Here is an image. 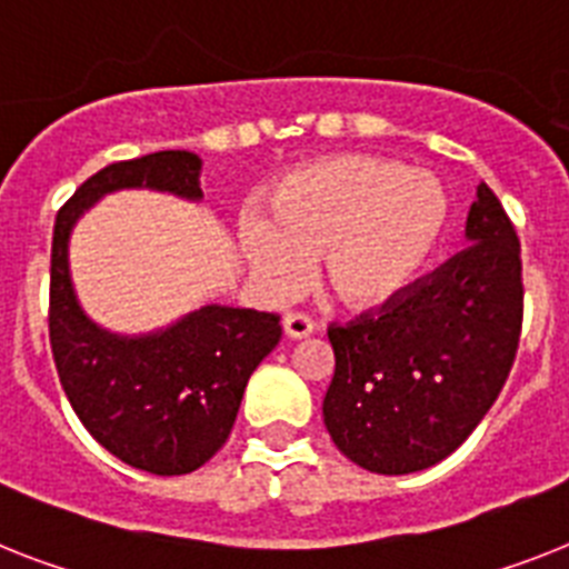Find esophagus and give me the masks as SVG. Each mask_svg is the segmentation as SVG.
<instances>
[{
  "label": "esophagus",
  "instance_id": "34e87169",
  "mask_svg": "<svg viewBox=\"0 0 569 569\" xmlns=\"http://www.w3.org/2000/svg\"><path fill=\"white\" fill-rule=\"evenodd\" d=\"M283 329L289 338H307L315 332V321L303 312H289L283 318Z\"/></svg>",
  "mask_w": 569,
  "mask_h": 569
}]
</instances>
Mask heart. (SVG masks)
I'll return each instance as SVG.
<instances>
[{
	"label": "heart",
	"mask_w": 569,
	"mask_h": 569,
	"mask_svg": "<svg viewBox=\"0 0 569 569\" xmlns=\"http://www.w3.org/2000/svg\"><path fill=\"white\" fill-rule=\"evenodd\" d=\"M442 181L379 156H329L295 167L269 193V219L248 217L240 246L271 292H292L323 254V286L343 307L408 295L446 240Z\"/></svg>",
	"instance_id": "heart-1"
}]
</instances>
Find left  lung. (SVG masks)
<instances>
[{"label": "left lung", "instance_id": "8db88e82", "mask_svg": "<svg viewBox=\"0 0 569 569\" xmlns=\"http://www.w3.org/2000/svg\"><path fill=\"white\" fill-rule=\"evenodd\" d=\"M466 240L408 295L329 327L336 373L323 425L361 469H431L469 439L503 390L523 318L520 242L486 181Z\"/></svg>", "mask_w": 569, "mask_h": 569}]
</instances>
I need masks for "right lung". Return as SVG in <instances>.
<instances>
[{
  "label": "right lung",
  "instance_id": "add662e5",
  "mask_svg": "<svg viewBox=\"0 0 569 569\" xmlns=\"http://www.w3.org/2000/svg\"><path fill=\"white\" fill-rule=\"evenodd\" d=\"M199 170L202 159L188 150L103 167L60 208L51 242L49 338L60 385L109 455L161 477L190 475L226 446L248 379L283 336L280 315L211 303L147 336H118L80 307L69 240L78 219L114 190L199 202Z\"/></svg>",
  "mask_w": 569,
  "mask_h": 569
}]
</instances>
